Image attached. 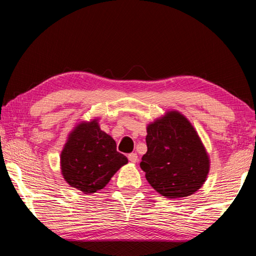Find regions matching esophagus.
Masks as SVG:
<instances>
[{
  "label": "esophagus",
  "instance_id": "obj_1",
  "mask_svg": "<svg viewBox=\"0 0 256 256\" xmlns=\"http://www.w3.org/2000/svg\"><path fill=\"white\" fill-rule=\"evenodd\" d=\"M128 160L131 162H138V154H136V153L128 154Z\"/></svg>",
  "mask_w": 256,
  "mask_h": 256
}]
</instances>
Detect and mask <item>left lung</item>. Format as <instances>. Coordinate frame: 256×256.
Wrapping results in <instances>:
<instances>
[{
    "instance_id": "1",
    "label": "left lung",
    "mask_w": 256,
    "mask_h": 256,
    "mask_svg": "<svg viewBox=\"0 0 256 256\" xmlns=\"http://www.w3.org/2000/svg\"><path fill=\"white\" fill-rule=\"evenodd\" d=\"M148 152L140 168L146 180L168 199L194 194L210 170V157L198 132L182 113L168 110L146 126Z\"/></svg>"
}]
</instances>
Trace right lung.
<instances>
[{
  "instance_id": "right-lung-1",
  "label": "right lung",
  "mask_w": 256,
  "mask_h": 256,
  "mask_svg": "<svg viewBox=\"0 0 256 256\" xmlns=\"http://www.w3.org/2000/svg\"><path fill=\"white\" fill-rule=\"evenodd\" d=\"M128 158L116 150L112 136L103 132L99 118L79 121L68 134L60 153V172L70 187L84 194L104 188Z\"/></svg>"
}]
</instances>
